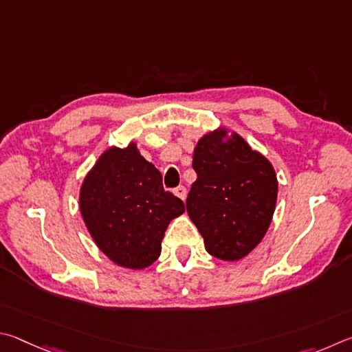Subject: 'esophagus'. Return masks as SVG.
I'll return each mask as SVG.
<instances>
[{
  "label": "esophagus",
  "mask_w": 352,
  "mask_h": 352,
  "mask_svg": "<svg viewBox=\"0 0 352 352\" xmlns=\"http://www.w3.org/2000/svg\"><path fill=\"white\" fill-rule=\"evenodd\" d=\"M173 193H175V195L177 196V198L182 199V201H186V198H187V188L184 187V186L176 187L175 190H173Z\"/></svg>",
  "instance_id": "1"
}]
</instances>
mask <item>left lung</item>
<instances>
[{"mask_svg":"<svg viewBox=\"0 0 352 352\" xmlns=\"http://www.w3.org/2000/svg\"><path fill=\"white\" fill-rule=\"evenodd\" d=\"M196 181L187 212L208 254L238 261L254 250L272 223L278 179L270 160L238 133L218 126L193 151Z\"/></svg>","mask_w":352,"mask_h":352,"instance_id":"left-lung-1","label":"left lung"}]
</instances>
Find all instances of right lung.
Instances as JSON below:
<instances>
[{"label":"right lung","instance_id":"add662e5","mask_svg":"<svg viewBox=\"0 0 352 352\" xmlns=\"http://www.w3.org/2000/svg\"><path fill=\"white\" fill-rule=\"evenodd\" d=\"M80 214L98 249L117 266L140 270L157 260L166 227L186 212L138 144L109 146L86 173Z\"/></svg>","mask_w":352,"mask_h":352}]
</instances>
